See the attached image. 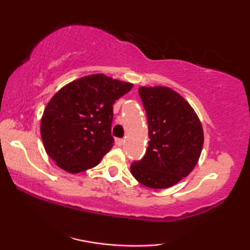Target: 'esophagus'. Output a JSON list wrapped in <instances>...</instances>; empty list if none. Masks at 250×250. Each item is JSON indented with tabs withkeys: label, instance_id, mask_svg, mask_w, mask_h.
Instances as JSON below:
<instances>
[{
	"label": "esophagus",
	"instance_id": "1",
	"mask_svg": "<svg viewBox=\"0 0 250 250\" xmlns=\"http://www.w3.org/2000/svg\"><path fill=\"white\" fill-rule=\"evenodd\" d=\"M116 145L123 146V145H124V140H123V139H116Z\"/></svg>",
	"mask_w": 250,
	"mask_h": 250
}]
</instances>
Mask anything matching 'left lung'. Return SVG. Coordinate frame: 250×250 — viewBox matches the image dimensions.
Segmentation results:
<instances>
[{
  "label": "left lung",
  "mask_w": 250,
  "mask_h": 250,
  "mask_svg": "<svg viewBox=\"0 0 250 250\" xmlns=\"http://www.w3.org/2000/svg\"><path fill=\"white\" fill-rule=\"evenodd\" d=\"M148 118V149L132 175L151 189H166L192 172L204 145L203 126L183 97L165 86L139 88Z\"/></svg>",
  "instance_id": "1"
}]
</instances>
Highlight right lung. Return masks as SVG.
Segmentation results:
<instances>
[{
  "label": "right lung",
  "mask_w": 250,
  "mask_h": 250,
  "mask_svg": "<svg viewBox=\"0 0 250 250\" xmlns=\"http://www.w3.org/2000/svg\"><path fill=\"white\" fill-rule=\"evenodd\" d=\"M133 84L95 74L64 85L51 99L41 121L50 158L69 173L97 166L114 146L112 105Z\"/></svg>",
  "instance_id": "obj_1"
}]
</instances>
